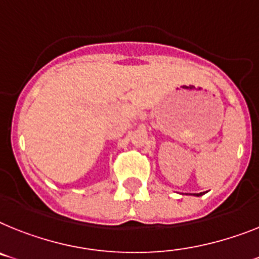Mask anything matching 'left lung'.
Masks as SVG:
<instances>
[{"label":"left lung","instance_id":"8db88e82","mask_svg":"<svg viewBox=\"0 0 259 259\" xmlns=\"http://www.w3.org/2000/svg\"><path fill=\"white\" fill-rule=\"evenodd\" d=\"M201 194H202V193H197V194H196V196H201Z\"/></svg>","mask_w":259,"mask_h":259}]
</instances>
